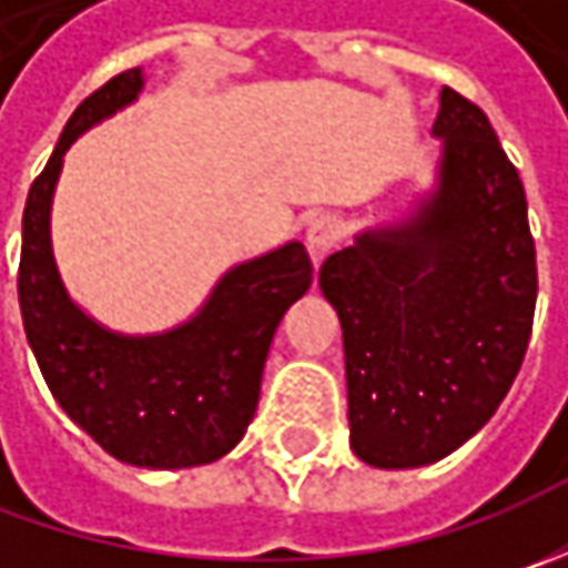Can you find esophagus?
I'll use <instances>...</instances> for the list:
<instances>
[{
  "instance_id": "1",
  "label": "esophagus",
  "mask_w": 568,
  "mask_h": 568,
  "mask_svg": "<svg viewBox=\"0 0 568 568\" xmlns=\"http://www.w3.org/2000/svg\"><path fill=\"white\" fill-rule=\"evenodd\" d=\"M338 236L341 224L338 217H332V214H316V217L306 224V246H310V255H313L316 265L322 262V255L338 243Z\"/></svg>"
}]
</instances>
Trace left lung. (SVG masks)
I'll use <instances>...</instances> for the list:
<instances>
[{"label":"left lung","instance_id":"8db88e82","mask_svg":"<svg viewBox=\"0 0 568 568\" xmlns=\"http://www.w3.org/2000/svg\"><path fill=\"white\" fill-rule=\"evenodd\" d=\"M436 189L332 252L318 287L344 332L351 448L373 468L446 458L496 414L535 325L528 202L487 113L443 88Z\"/></svg>","mask_w":568,"mask_h":568}]
</instances>
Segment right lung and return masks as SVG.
I'll return each mask as SVG.
<instances>
[{"label": "right lung", "instance_id": "right-lung-1", "mask_svg": "<svg viewBox=\"0 0 568 568\" xmlns=\"http://www.w3.org/2000/svg\"><path fill=\"white\" fill-rule=\"evenodd\" d=\"M142 69L78 103L33 180L21 221L18 303L37 366L59 407L103 452L139 468H192L227 455L255 417L277 322L313 284L303 243L230 268L195 316L164 335H116L65 294L50 243L62 154L78 135L139 98Z\"/></svg>", "mask_w": 568, "mask_h": 568}]
</instances>
